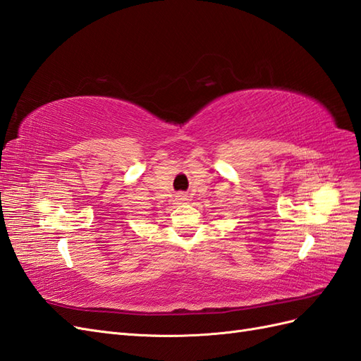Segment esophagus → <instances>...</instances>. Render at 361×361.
I'll list each match as a JSON object with an SVG mask.
<instances>
[{
  "instance_id": "obj_1",
  "label": "esophagus",
  "mask_w": 361,
  "mask_h": 361,
  "mask_svg": "<svg viewBox=\"0 0 361 361\" xmlns=\"http://www.w3.org/2000/svg\"><path fill=\"white\" fill-rule=\"evenodd\" d=\"M186 200H188V195H186V193H183V192L177 193V201H178V202H184Z\"/></svg>"
}]
</instances>
